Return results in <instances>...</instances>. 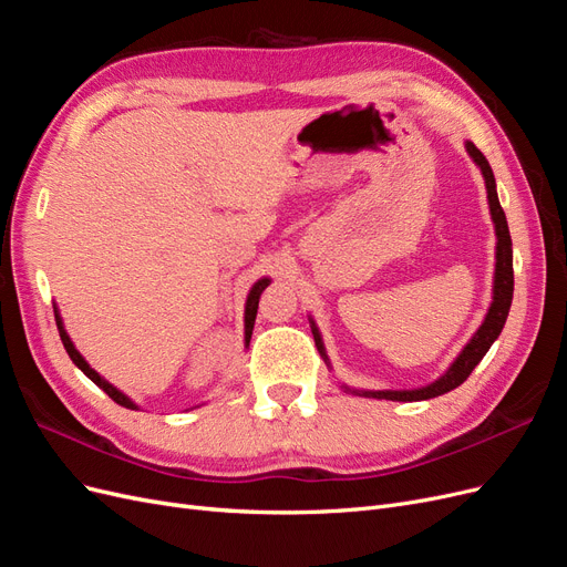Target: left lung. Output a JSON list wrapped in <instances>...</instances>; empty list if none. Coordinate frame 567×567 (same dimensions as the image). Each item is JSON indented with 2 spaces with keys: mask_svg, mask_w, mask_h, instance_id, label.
<instances>
[{
  "mask_svg": "<svg viewBox=\"0 0 567 567\" xmlns=\"http://www.w3.org/2000/svg\"><path fill=\"white\" fill-rule=\"evenodd\" d=\"M466 151L471 153V158L475 161V165L480 167V173L485 177V186H487V200H489V213L494 219V229H496V269H494V298L489 305V312L483 321V326L475 331V336L471 338V342L463 352L456 357V362L447 369V373L440 375V379L425 388H416V390H352L362 398H373V400H392V402H419V400H431L437 398V394L450 392L454 388H458L463 381L468 379L473 373V369L480 364V359L487 354V350L492 348V342L499 338L508 310H511V300H513V248H511V234H508V221L506 215L499 205V196H496V182H494V173L487 163V158L480 153V148L473 142H466ZM315 333V342L321 352V357L329 362V357L323 352V342L321 336ZM350 390V388H348Z\"/></svg>",
  "mask_w": 567,
  "mask_h": 567,
  "instance_id": "left-lung-1",
  "label": "left lung"
}]
</instances>
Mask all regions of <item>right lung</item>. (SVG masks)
I'll return each instance as SVG.
<instances>
[{"mask_svg": "<svg viewBox=\"0 0 567 567\" xmlns=\"http://www.w3.org/2000/svg\"><path fill=\"white\" fill-rule=\"evenodd\" d=\"M269 286V279H260L257 281L252 288H250V293H248V300H246V346L250 342V336H252V323H255V315H257V302H260V296H262V290ZM56 312V326H59V336H61V342H63V348H65V352H68V357L73 359V364L87 375L90 381H94L101 390H104L109 398L115 402V404H120V406H127V409H136V404L130 400V398H125L123 392H120L117 388H113L106 379H101V375L84 362V357L75 350V346H73V340L68 338V333H65V329H63V321H61V317H59V310H54Z\"/></svg>", "mask_w": 567, "mask_h": 567, "instance_id": "right-lung-1", "label": "right lung"}]
</instances>
